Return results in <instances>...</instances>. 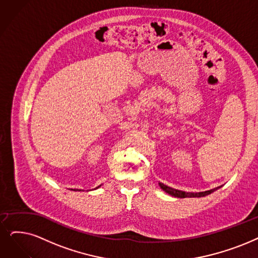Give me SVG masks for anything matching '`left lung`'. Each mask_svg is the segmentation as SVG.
Listing matches in <instances>:
<instances>
[{
  "label": "left lung",
  "instance_id": "1",
  "mask_svg": "<svg viewBox=\"0 0 258 258\" xmlns=\"http://www.w3.org/2000/svg\"><path fill=\"white\" fill-rule=\"evenodd\" d=\"M160 186L163 190L166 191L167 194L173 196V197H177V198H195V197H204V196L210 195L213 191H215L216 189L220 188V186L207 190V191H202V192H186V191H182V190H178V189H174L171 187L166 186V185H164L163 183H160Z\"/></svg>",
  "mask_w": 258,
  "mask_h": 258
}]
</instances>
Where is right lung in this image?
<instances>
[{
	"label": "right lung",
	"instance_id": "obj_1",
	"mask_svg": "<svg viewBox=\"0 0 258 258\" xmlns=\"http://www.w3.org/2000/svg\"><path fill=\"white\" fill-rule=\"evenodd\" d=\"M98 187H99V186H98ZM96 188H97V187H96ZM75 190H78V189H75Z\"/></svg>",
	"mask_w": 258,
	"mask_h": 258
}]
</instances>
